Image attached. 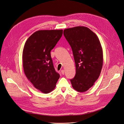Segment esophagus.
<instances>
[{
    "label": "esophagus",
    "instance_id": "1",
    "mask_svg": "<svg viewBox=\"0 0 124 124\" xmlns=\"http://www.w3.org/2000/svg\"><path fill=\"white\" fill-rule=\"evenodd\" d=\"M61 74H62V75L64 74V70H61Z\"/></svg>",
    "mask_w": 124,
    "mask_h": 124
}]
</instances>
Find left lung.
Wrapping results in <instances>:
<instances>
[{"mask_svg":"<svg viewBox=\"0 0 124 124\" xmlns=\"http://www.w3.org/2000/svg\"><path fill=\"white\" fill-rule=\"evenodd\" d=\"M64 36L71 47L76 74L70 80L73 88L80 93L92 87L101 72L103 50L100 41L88 27L76 26L64 30Z\"/></svg>","mask_w":124,"mask_h":124,"instance_id":"obj_1","label":"left lung"}]
</instances>
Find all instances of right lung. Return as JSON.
Returning <instances> with one entry per match:
<instances>
[{
  "instance_id": "add662e5",
  "label": "right lung",
  "mask_w": 124,
  "mask_h": 124,
  "mask_svg": "<svg viewBox=\"0 0 124 124\" xmlns=\"http://www.w3.org/2000/svg\"><path fill=\"white\" fill-rule=\"evenodd\" d=\"M62 34V30L36 31L24 46L22 61L24 74L35 87L44 93L54 89L60 78L54 68L50 51Z\"/></svg>"
}]
</instances>
